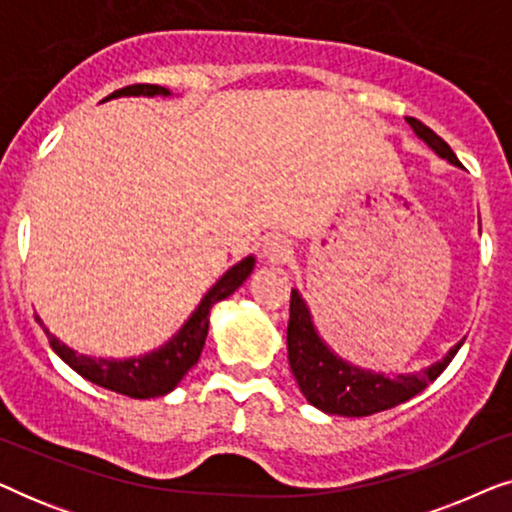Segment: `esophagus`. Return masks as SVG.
<instances>
[{"instance_id":"34e87169","label":"esophagus","mask_w":512,"mask_h":512,"mask_svg":"<svg viewBox=\"0 0 512 512\" xmlns=\"http://www.w3.org/2000/svg\"><path fill=\"white\" fill-rule=\"evenodd\" d=\"M263 254L268 261L279 263V265H286L293 261V247L284 235H270L268 240L263 242Z\"/></svg>"}]
</instances>
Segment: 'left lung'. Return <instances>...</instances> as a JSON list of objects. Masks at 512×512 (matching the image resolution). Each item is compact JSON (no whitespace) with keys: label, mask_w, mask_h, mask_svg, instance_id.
I'll return each mask as SVG.
<instances>
[{"label":"left lung","mask_w":512,"mask_h":512,"mask_svg":"<svg viewBox=\"0 0 512 512\" xmlns=\"http://www.w3.org/2000/svg\"><path fill=\"white\" fill-rule=\"evenodd\" d=\"M410 128L415 130L419 139H424L440 158L450 160L452 165H459L454 151L447 146L445 139H440L431 128H426L417 118H408ZM464 340L457 342L443 359L433 366L417 370L408 375L387 377L373 370H363L359 366L340 359L324 340L319 338L314 328L310 307L300 293L291 291V314L289 328H286V347H289V366L296 377L300 391L314 408L328 412V415L340 417H368L375 412L389 410L398 403L410 401L419 391L429 387L443 370L450 366L454 354Z\"/></svg>","instance_id":"1"}]
</instances>
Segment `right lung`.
Here are the masks:
<instances>
[{
	"label": "right lung",
	"instance_id": "right-lung-1",
	"mask_svg": "<svg viewBox=\"0 0 512 512\" xmlns=\"http://www.w3.org/2000/svg\"><path fill=\"white\" fill-rule=\"evenodd\" d=\"M153 97V95H172L170 90L163 86H151V83H135V86L121 88L116 93H111L107 100L114 97ZM104 102V100H102ZM256 258L247 256L240 263H235L212 289L205 293V298L200 300V305L195 307V312L188 317L184 326L179 328V333L172 340H167L163 347L153 349L149 354L132 356V359H95V356L76 354L72 347H67L65 342H60L55 335L44 326V333L48 342H51L53 352L67 363L69 368L76 370L81 377H86L88 382L104 387L116 394L130 396V398H156L165 396L184 380V375L191 370L200 359L202 347H205L207 331H209V310L219 303V300L228 298L230 293L240 289L244 279L254 270Z\"/></svg>",
	"mask_w": 512,
	"mask_h": 512
}]
</instances>
